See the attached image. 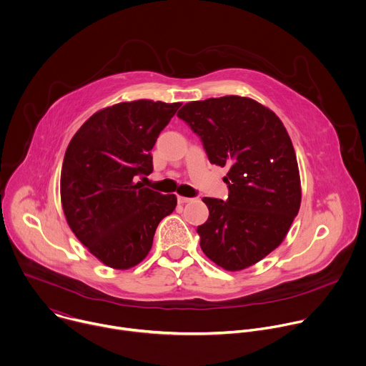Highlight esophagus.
Returning <instances> with one entry per match:
<instances>
[{
	"mask_svg": "<svg viewBox=\"0 0 366 366\" xmlns=\"http://www.w3.org/2000/svg\"><path fill=\"white\" fill-rule=\"evenodd\" d=\"M192 200H193L192 197H183V196H177V202H179V203H182V204H183V203H189V202H192Z\"/></svg>",
	"mask_w": 366,
	"mask_h": 366,
	"instance_id": "34e87169",
	"label": "esophagus"
}]
</instances>
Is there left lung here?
Instances as JSON below:
<instances>
[{
  "label": "left lung",
  "mask_w": 366,
  "mask_h": 366,
  "mask_svg": "<svg viewBox=\"0 0 366 366\" xmlns=\"http://www.w3.org/2000/svg\"><path fill=\"white\" fill-rule=\"evenodd\" d=\"M177 117L200 137L209 162L229 169L227 200L203 197L209 219L197 227L200 247L226 270L246 269L282 243L299 212L290 137L272 110L247 97L192 102Z\"/></svg>",
  "instance_id": "1"
}]
</instances>
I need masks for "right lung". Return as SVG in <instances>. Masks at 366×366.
<instances>
[{
  "label": "right lung",
  "instance_id": "right-lung-1",
  "mask_svg": "<svg viewBox=\"0 0 366 366\" xmlns=\"http://www.w3.org/2000/svg\"><path fill=\"white\" fill-rule=\"evenodd\" d=\"M182 103L136 100L93 114L71 139L61 169V204L77 239L100 262L130 269L152 249L160 220L176 204L140 182L152 149Z\"/></svg>",
  "mask_w": 366,
  "mask_h": 366
}]
</instances>
